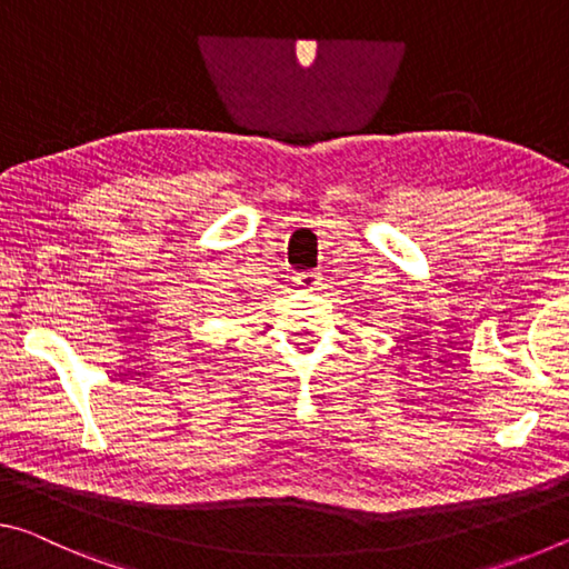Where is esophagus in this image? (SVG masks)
I'll return each instance as SVG.
<instances>
[{
  "instance_id": "1",
  "label": "esophagus",
  "mask_w": 569,
  "mask_h": 569,
  "mask_svg": "<svg viewBox=\"0 0 569 569\" xmlns=\"http://www.w3.org/2000/svg\"><path fill=\"white\" fill-rule=\"evenodd\" d=\"M322 282V274L320 272H300L295 274V284L302 287V290H315Z\"/></svg>"
}]
</instances>
